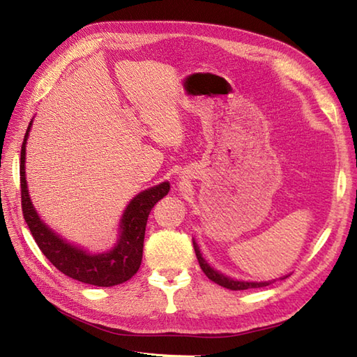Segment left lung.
I'll list each match as a JSON object with an SVG mask.
<instances>
[{
	"instance_id": "obj_1",
	"label": "left lung",
	"mask_w": 357,
	"mask_h": 357,
	"mask_svg": "<svg viewBox=\"0 0 357 357\" xmlns=\"http://www.w3.org/2000/svg\"><path fill=\"white\" fill-rule=\"evenodd\" d=\"M193 247H195L196 257H198V262L201 265L202 271L206 273V276L210 280L216 282L218 285H221L224 288H229V290H248V288H261V287H267V285L273 284L276 280V279H273V280H264V282H256V280H238V279H233L230 276H225L224 273L218 271L216 268L211 267V265L206 259H204V256H202L201 250H199V245L196 244L195 239H193ZM287 276L279 278V279H285Z\"/></svg>"
}]
</instances>
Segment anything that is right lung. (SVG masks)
<instances>
[{
	"instance_id": "obj_1",
	"label": "right lung",
	"mask_w": 357,
	"mask_h": 357,
	"mask_svg": "<svg viewBox=\"0 0 357 357\" xmlns=\"http://www.w3.org/2000/svg\"><path fill=\"white\" fill-rule=\"evenodd\" d=\"M32 124L33 118L30 121L24 141H22L20 174L22 213L38 247L59 271L79 282L96 287H113L126 282L138 271L141 265L144 234H146L150 210L169 193L170 183L164 181L136 195L121 215L115 245L107 252H89L84 247L75 245L53 231L38 215L30 199L26 179V146Z\"/></svg>"
}]
</instances>
